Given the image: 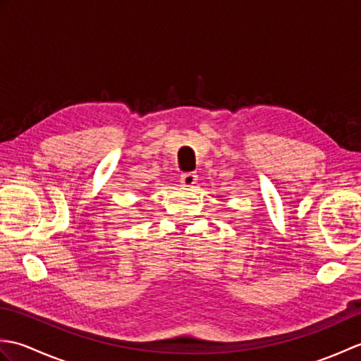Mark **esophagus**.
<instances>
[{
  "label": "esophagus",
  "mask_w": 361,
  "mask_h": 361,
  "mask_svg": "<svg viewBox=\"0 0 361 361\" xmlns=\"http://www.w3.org/2000/svg\"><path fill=\"white\" fill-rule=\"evenodd\" d=\"M197 180H198V175L194 173V172L183 173V175L180 176L181 186H185V188H192V186L195 185V183H197Z\"/></svg>",
  "instance_id": "esophagus-1"
}]
</instances>
